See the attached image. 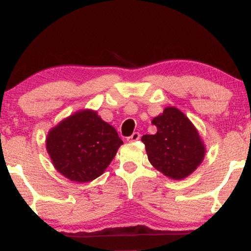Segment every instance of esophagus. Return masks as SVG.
<instances>
[{"mask_svg": "<svg viewBox=\"0 0 251 251\" xmlns=\"http://www.w3.org/2000/svg\"><path fill=\"white\" fill-rule=\"evenodd\" d=\"M140 139V133L139 132H133L131 136H129L126 140H128L129 143H133V142H137V140Z\"/></svg>", "mask_w": 251, "mask_h": 251, "instance_id": "esophagus-1", "label": "esophagus"}]
</instances>
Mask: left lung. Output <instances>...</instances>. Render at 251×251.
<instances>
[{
  "label": "left lung",
  "instance_id": "left-lung-1",
  "mask_svg": "<svg viewBox=\"0 0 251 251\" xmlns=\"http://www.w3.org/2000/svg\"><path fill=\"white\" fill-rule=\"evenodd\" d=\"M155 135H144L142 142L152 166L171 179H184L203 161L205 149L198 130L176 107L164 108L152 120Z\"/></svg>",
  "mask_w": 251,
  "mask_h": 251
}]
</instances>
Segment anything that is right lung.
<instances>
[{
  "label": "right lung",
  "instance_id": "add662e5",
  "mask_svg": "<svg viewBox=\"0 0 251 251\" xmlns=\"http://www.w3.org/2000/svg\"><path fill=\"white\" fill-rule=\"evenodd\" d=\"M53 167L72 181H91L104 173L123 142L116 130L91 109L74 113L48 133Z\"/></svg>",
  "mask_w": 251,
  "mask_h": 251
}]
</instances>
